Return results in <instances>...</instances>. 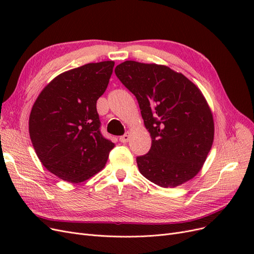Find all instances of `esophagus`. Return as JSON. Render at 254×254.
<instances>
[{
	"instance_id": "esophagus-1",
	"label": "esophagus",
	"mask_w": 254,
	"mask_h": 254,
	"mask_svg": "<svg viewBox=\"0 0 254 254\" xmlns=\"http://www.w3.org/2000/svg\"><path fill=\"white\" fill-rule=\"evenodd\" d=\"M129 139H130V132H126L124 135L120 136V141L122 143H127L129 141Z\"/></svg>"
}]
</instances>
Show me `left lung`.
Here are the masks:
<instances>
[{"label": "left lung", "instance_id": "obj_1", "mask_svg": "<svg viewBox=\"0 0 254 254\" xmlns=\"http://www.w3.org/2000/svg\"><path fill=\"white\" fill-rule=\"evenodd\" d=\"M115 74L136 97L151 136L148 153L136 158L140 173L162 188L193 179L214 141L213 114L200 89L163 64L127 60Z\"/></svg>", "mask_w": 254, "mask_h": 254}]
</instances>
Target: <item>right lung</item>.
<instances>
[{"label": "right lung", "mask_w": 254, "mask_h": 254, "mask_svg": "<svg viewBox=\"0 0 254 254\" xmlns=\"http://www.w3.org/2000/svg\"><path fill=\"white\" fill-rule=\"evenodd\" d=\"M114 61L87 64L56 76L41 91L28 121L40 162L70 183L90 179L105 167L114 143L99 131L96 102L107 89Z\"/></svg>", "instance_id": "add662e5"}]
</instances>
